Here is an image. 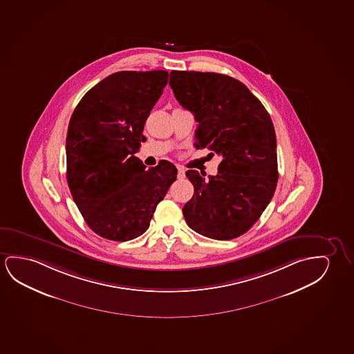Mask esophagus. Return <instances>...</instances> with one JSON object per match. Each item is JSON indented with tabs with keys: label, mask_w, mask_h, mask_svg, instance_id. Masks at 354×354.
Wrapping results in <instances>:
<instances>
[{
	"label": "esophagus",
	"mask_w": 354,
	"mask_h": 354,
	"mask_svg": "<svg viewBox=\"0 0 354 354\" xmlns=\"http://www.w3.org/2000/svg\"><path fill=\"white\" fill-rule=\"evenodd\" d=\"M185 178V170L181 167H178V179H184Z\"/></svg>",
	"instance_id": "1"
}]
</instances>
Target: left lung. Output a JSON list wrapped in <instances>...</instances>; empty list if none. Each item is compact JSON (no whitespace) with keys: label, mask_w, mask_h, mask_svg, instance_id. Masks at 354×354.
Masks as SVG:
<instances>
[{"label":"left lung","mask_w":354,"mask_h":354,"mask_svg":"<svg viewBox=\"0 0 354 354\" xmlns=\"http://www.w3.org/2000/svg\"><path fill=\"white\" fill-rule=\"evenodd\" d=\"M178 102L198 123L196 149L221 156L208 180L187 170L195 194L183 208L192 230L214 240L236 239L256 223L277 189V135L261 101L245 84L218 73L170 72Z\"/></svg>","instance_id":"left-lung-1"}]
</instances>
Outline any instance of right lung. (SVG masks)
Listing matches in <instances>:
<instances>
[{
	"instance_id": "obj_1",
	"label": "right lung",
	"mask_w": 354,
	"mask_h": 354,
	"mask_svg": "<svg viewBox=\"0 0 354 354\" xmlns=\"http://www.w3.org/2000/svg\"><path fill=\"white\" fill-rule=\"evenodd\" d=\"M168 72H118L77 103L68 127L67 181L87 225L103 239L129 241L149 229L176 180L168 160L146 169L135 157L145 122L168 84Z\"/></svg>"
}]
</instances>
